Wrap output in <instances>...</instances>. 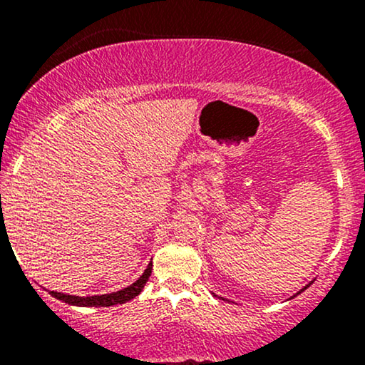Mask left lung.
Wrapping results in <instances>:
<instances>
[{"mask_svg":"<svg viewBox=\"0 0 365 365\" xmlns=\"http://www.w3.org/2000/svg\"><path fill=\"white\" fill-rule=\"evenodd\" d=\"M307 287H309V284H307ZM307 287H305V288H307ZM305 288H304V290H305ZM300 292H302V290H300ZM300 292H299V293H300ZM299 293H297V295H299ZM220 299H221V300H225L223 297H220Z\"/></svg>","mask_w":365,"mask_h":365,"instance_id":"obj_1","label":"left lung"}]
</instances>
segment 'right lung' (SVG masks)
Segmentation results:
<instances>
[{"label": "right lung", "instance_id": "right-lung-1", "mask_svg": "<svg viewBox=\"0 0 365 365\" xmlns=\"http://www.w3.org/2000/svg\"><path fill=\"white\" fill-rule=\"evenodd\" d=\"M150 271H153V262H149V266L145 267V271L142 273V276L135 283H132L130 287L123 288V290L104 293V295L78 297V295H66V293H60V292H49V293H51L54 299L63 300V302L70 305H78V307H111V305L125 304L128 302V300L135 299V297L144 290V284L148 283Z\"/></svg>", "mask_w": 365, "mask_h": 365}]
</instances>
